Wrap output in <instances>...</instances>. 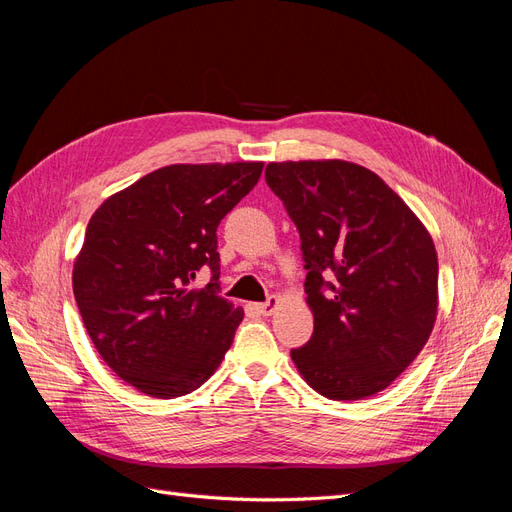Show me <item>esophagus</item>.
I'll return each mask as SVG.
<instances>
[{
    "mask_svg": "<svg viewBox=\"0 0 512 512\" xmlns=\"http://www.w3.org/2000/svg\"><path fill=\"white\" fill-rule=\"evenodd\" d=\"M277 303H280V299H277V297H269L265 303H258L256 309H258V312H260L262 316H269V314L273 312V309L277 307Z\"/></svg>",
    "mask_w": 512,
    "mask_h": 512,
    "instance_id": "1",
    "label": "esophagus"
}]
</instances>
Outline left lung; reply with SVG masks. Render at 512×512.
Returning <instances> with one entry per match:
<instances>
[{
  "label": "left lung",
  "instance_id": "left-lung-1",
  "mask_svg": "<svg viewBox=\"0 0 512 512\" xmlns=\"http://www.w3.org/2000/svg\"><path fill=\"white\" fill-rule=\"evenodd\" d=\"M269 188L301 235L312 339L290 356L337 401L384 391L427 344L438 316V254L414 211L369 168L271 162Z\"/></svg>",
  "mask_w": 512,
  "mask_h": 512
}]
</instances>
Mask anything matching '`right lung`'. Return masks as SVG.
<instances>
[{
  "mask_svg": "<svg viewBox=\"0 0 512 512\" xmlns=\"http://www.w3.org/2000/svg\"><path fill=\"white\" fill-rule=\"evenodd\" d=\"M262 166L170 164L91 215L72 269L74 299L104 363L136 391L181 397L220 367L243 309L220 297L215 230ZM203 266L212 282L192 289Z\"/></svg>",
  "mask_w": 512,
  "mask_h": 512,
  "instance_id": "obj_1",
  "label": "right lung"
}]
</instances>
